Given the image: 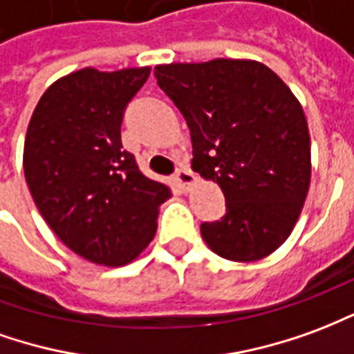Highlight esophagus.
Listing matches in <instances>:
<instances>
[{
    "instance_id": "34e87169",
    "label": "esophagus",
    "mask_w": 354,
    "mask_h": 354,
    "mask_svg": "<svg viewBox=\"0 0 354 354\" xmlns=\"http://www.w3.org/2000/svg\"><path fill=\"white\" fill-rule=\"evenodd\" d=\"M175 181H177L179 187H183L185 190H189L190 187L198 181V179H196V175L190 171L189 167H179V169L175 171Z\"/></svg>"
}]
</instances>
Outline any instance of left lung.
Returning <instances> with one entry per match:
<instances>
[{"label":"left lung","mask_w":354,"mask_h":354,"mask_svg":"<svg viewBox=\"0 0 354 354\" xmlns=\"http://www.w3.org/2000/svg\"><path fill=\"white\" fill-rule=\"evenodd\" d=\"M187 120L192 167L227 200L202 223L205 244L230 261H257L284 244L310 183V137L290 87L261 62L215 59L154 68Z\"/></svg>","instance_id":"1"}]
</instances>
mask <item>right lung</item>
<instances>
[{"label":"right lung","instance_id":"right-lung-1","mask_svg":"<svg viewBox=\"0 0 354 354\" xmlns=\"http://www.w3.org/2000/svg\"><path fill=\"white\" fill-rule=\"evenodd\" d=\"M150 68H82L41 95L24 141V177L45 223L97 265L131 263L156 234L169 187L122 147V120Z\"/></svg>","mask_w":354,"mask_h":354}]
</instances>
